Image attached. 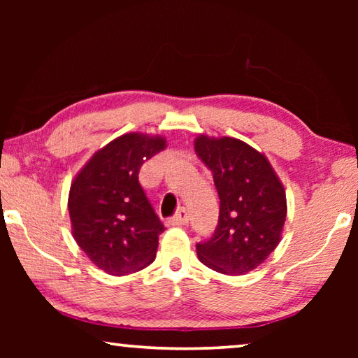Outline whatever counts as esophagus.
Returning a JSON list of instances; mask_svg holds the SVG:
<instances>
[{
  "label": "esophagus",
  "mask_w": 358,
  "mask_h": 358,
  "mask_svg": "<svg viewBox=\"0 0 358 358\" xmlns=\"http://www.w3.org/2000/svg\"><path fill=\"white\" fill-rule=\"evenodd\" d=\"M167 222L171 224V226H181V224L189 222V216H187V211L185 208H181L177 211V215L171 217Z\"/></svg>",
  "instance_id": "1"
}]
</instances>
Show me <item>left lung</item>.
Instances as JSON below:
<instances>
[{"instance_id":"8db88e82","label":"left lung","mask_w":358,"mask_h":358,"mask_svg":"<svg viewBox=\"0 0 358 358\" xmlns=\"http://www.w3.org/2000/svg\"><path fill=\"white\" fill-rule=\"evenodd\" d=\"M194 150L213 173L221 202L213 237L196 246L199 260L217 273L245 275L280 245L286 191L265 155L243 141L201 134Z\"/></svg>"}]
</instances>
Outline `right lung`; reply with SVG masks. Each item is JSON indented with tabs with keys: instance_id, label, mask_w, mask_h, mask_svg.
Returning a JSON list of instances; mask_svg holds the SVG:
<instances>
[{
	"instance_id": "add662e5",
	"label": "right lung",
	"mask_w": 358,
	"mask_h": 358,
	"mask_svg": "<svg viewBox=\"0 0 358 358\" xmlns=\"http://www.w3.org/2000/svg\"><path fill=\"white\" fill-rule=\"evenodd\" d=\"M166 147L162 136L123 134L96 151L71 183L72 237L108 275L136 273L156 257L164 226L138 183V171Z\"/></svg>"
}]
</instances>
